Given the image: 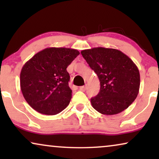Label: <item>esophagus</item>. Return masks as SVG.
I'll use <instances>...</instances> for the list:
<instances>
[{"label":"esophagus","mask_w":159,"mask_h":159,"mask_svg":"<svg viewBox=\"0 0 159 159\" xmlns=\"http://www.w3.org/2000/svg\"><path fill=\"white\" fill-rule=\"evenodd\" d=\"M86 89H87V84H85V85H84V86H81L80 88V90L82 91V92H84V91L86 90Z\"/></svg>","instance_id":"1"}]
</instances>
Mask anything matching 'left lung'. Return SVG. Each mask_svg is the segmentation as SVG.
Listing matches in <instances>:
<instances>
[{
	"mask_svg": "<svg viewBox=\"0 0 159 159\" xmlns=\"http://www.w3.org/2000/svg\"><path fill=\"white\" fill-rule=\"evenodd\" d=\"M81 53L98 77L101 88L91 104L97 111L114 115L123 111L138 96L140 72L130 58L119 50L93 48Z\"/></svg>",
	"mask_w": 159,
	"mask_h": 159,
	"instance_id": "left-lung-1",
	"label": "left lung"
}]
</instances>
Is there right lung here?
Masks as SVG:
<instances>
[{
    "instance_id": "1",
    "label": "right lung",
    "mask_w": 159,
    "mask_h": 159,
    "mask_svg": "<svg viewBox=\"0 0 159 159\" xmlns=\"http://www.w3.org/2000/svg\"><path fill=\"white\" fill-rule=\"evenodd\" d=\"M79 54L75 49L48 48L25 63L20 73L21 90L33 109L56 115L67 107L72 90L66 68Z\"/></svg>"
}]
</instances>
